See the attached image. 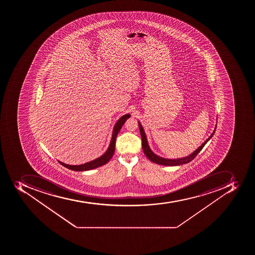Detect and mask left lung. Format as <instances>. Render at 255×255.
<instances>
[{
    "instance_id": "1",
    "label": "left lung",
    "mask_w": 255,
    "mask_h": 255,
    "mask_svg": "<svg viewBox=\"0 0 255 255\" xmlns=\"http://www.w3.org/2000/svg\"><path fill=\"white\" fill-rule=\"evenodd\" d=\"M138 128H139L141 138H142V150H143L145 155L149 158V160L154 162V163H157V164L162 165V166H179V165L188 163V162H191L195 158L197 154H199L200 152V150L203 148V146L206 145V143L212 138L213 135L215 134V130H216L217 125L215 126V130H213L212 134L209 136L207 140L203 142V144L198 147V149H196L194 152L189 154L187 156L179 158H162V157L158 156L156 154H154L152 150H151V149L150 148V146H149L147 138H146V134H145L144 130H143V128H142L140 122H138Z\"/></svg>"
}]
</instances>
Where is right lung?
<instances>
[{"instance_id": "add662e5", "label": "right lung", "mask_w": 255, "mask_h": 255, "mask_svg": "<svg viewBox=\"0 0 255 255\" xmlns=\"http://www.w3.org/2000/svg\"><path fill=\"white\" fill-rule=\"evenodd\" d=\"M130 114H125L121 117V118L119 119L117 122L116 123V125H114L113 128V134H112V138H111L110 144H109V147L107 149L104 154L101 156L98 157L96 158L94 160L90 161V162H86L84 164L80 165H69L64 163V162H60V164L65 166L68 169H70L72 171H89V170H93V169L97 168L99 166H103V165L106 164L107 162H109L112 157L113 156L115 152V147H116V139H117V134H118L119 131L121 130V128L123 125L125 124V121L128 119L130 118Z\"/></svg>"}]
</instances>
